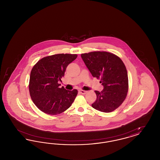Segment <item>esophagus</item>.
Masks as SVG:
<instances>
[{
  "mask_svg": "<svg viewBox=\"0 0 160 160\" xmlns=\"http://www.w3.org/2000/svg\"><path fill=\"white\" fill-rule=\"evenodd\" d=\"M78 92H79L80 93H82V94H85V93H87V91L82 90V89H80V90H78Z\"/></svg>",
  "mask_w": 160,
  "mask_h": 160,
  "instance_id": "1",
  "label": "esophagus"
}]
</instances>
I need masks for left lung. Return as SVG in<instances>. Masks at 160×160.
Instances as JSON below:
<instances>
[{"label":"left lung","instance_id":"1","mask_svg":"<svg viewBox=\"0 0 160 160\" xmlns=\"http://www.w3.org/2000/svg\"><path fill=\"white\" fill-rule=\"evenodd\" d=\"M81 57L92 76L101 78L104 86L102 91H95L97 99L92 107L104 113L114 111L122 104L128 91V73L123 62L106 52L82 54Z\"/></svg>","mask_w":160,"mask_h":160}]
</instances>
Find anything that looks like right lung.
<instances>
[{
  "label": "right lung",
  "instance_id": "right-lung-1",
  "mask_svg": "<svg viewBox=\"0 0 160 160\" xmlns=\"http://www.w3.org/2000/svg\"><path fill=\"white\" fill-rule=\"evenodd\" d=\"M77 54H57L42 58L32 69L29 89L31 99L46 114L56 115L72 105L78 91L59 88L58 82L64 76L67 66Z\"/></svg>",
  "mask_w": 160,
  "mask_h": 160
}]
</instances>
